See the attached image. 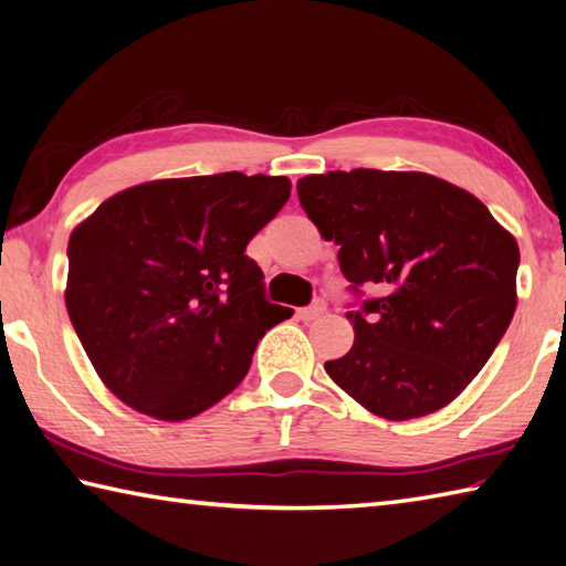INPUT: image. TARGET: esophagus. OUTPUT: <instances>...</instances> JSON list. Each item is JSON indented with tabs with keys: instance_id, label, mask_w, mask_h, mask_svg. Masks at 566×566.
I'll list each match as a JSON object with an SVG mask.
<instances>
[{
	"instance_id": "obj_1",
	"label": "esophagus",
	"mask_w": 566,
	"mask_h": 566,
	"mask_svg": "<svg viewBox=\"0 0 566 566\" xmlns=\"http://www.w3.org/2000/svg\"><path fill=\"white\" fill-rule=\"evenodd\" d=\"M326 312V304L322 300H316L314 304L304 306V310L296 312V318H302V322H314V318H318Z\"/></svg>"
}]
</instances>
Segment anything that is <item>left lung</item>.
I'll return each mask as SVG.
<instances>
[{
	"label": "left lung",
	"instance_id": "left-lung-1",
	"mask_svg": "<svg viewBox=\"0 0 566 566\" xmlns=\"http://www.w3.org/2000/svg\"><path fill=\"white\" fill-rule=\"evenodd\" d=\"M348 282L381 296L348 312L332 381L374 416L446 408L480 374L517 306V240L475 195L416 170H332L296 182Z\"/></svg>",
	"mask_w": 566,
	"mask_h": 566
}]
</instances>
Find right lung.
<instances>
[{
  "label": "right lung",
  "mask_w": 566,
  "mask_h": 566,
  "mask_svg": "<svg viewBox=\"0 0 566 566\" xmlns=\"http://www.w3.org/2000/svg\"><path fill=\"white\" fill-rule=\"evenodd\" d=\"M284 176L170 178L101 202L69 238L66 310L101 381L156 420H188L250 371L294 312L264 300L244 250L290 200Z\"/></svg>",
  "instance_id": "obj_1"
}]
</instances>
